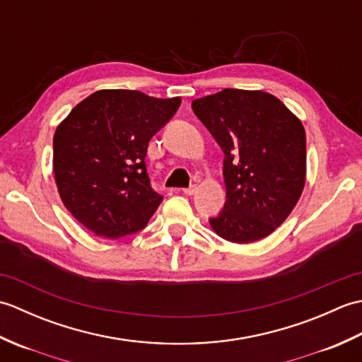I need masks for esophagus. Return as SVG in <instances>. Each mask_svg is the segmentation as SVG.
Instances as JSON below:
<instances>
[{
  "label": "esophagus",
  "mask_w": 362,
  "mask_h": 362,
  "mask_svg": "<svg viewBox=\"0 0 362 362\" xmlns=\"http://www.w3.org/2000/svg\"><path fill=\"white\" fill-rule=\"evenodd\" d=\"M196 185H191V187H188V188H183L182 191H183V194H187V196H193L194 193H196Z\"/></svg>",
  "instance_id": "esophagus-1"
}]
</instances>
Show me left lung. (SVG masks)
<instances>
[{
	"instance_id": "1",
	"label": "left lung",
	"mask_w": 362,
	"mask_h": 362,
	"mask_svg": "<svg viewBox=\"0 0 362 362\" xmlns=\"http://www.w3.org/2000/svg\"><path fill=\"white\" fill-rule=\"evenodd\" d=\"M193 112L224 152L226 205L211 228L247 244L271 235L294 210L305 187L302 121L261 90L226 88L194 99Z\"/></svg>"
}]
</instances>
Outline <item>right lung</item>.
<instances>
[{
    "label": "right lung",
    "instance_id": "right-lung-1",
    "mask_svg": "<svg viewBox=\"0 0 362 362\" xmlns=\"http://www.w3.org/2000/svg\"><path fill=\"white\" fill-rule=\"evenodd\" d=\"M180 98L99 90L54 134L52 169L65 209L98 236L140 232L163 201L146 171L151 138L173 118Z\"/></svg>",
    "mask_w": 362,
    "mask_h": 362
}]
</instances>
